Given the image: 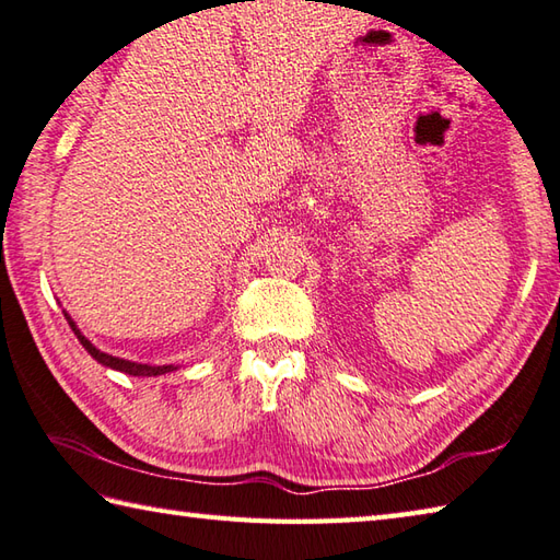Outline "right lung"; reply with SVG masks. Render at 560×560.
Listing matches in <instances>:
<instances>
[{
	"label": "right lung",
	"mask_w": 560,
	"mask_h": 560,
	"mask_svg": "<svg viewBox=\"0 0 560 560\" xmlns=\"http://www.w3.org/2000/svg\"><path fill=\"white\" fill-rule=\"evenodd\" d=\"M62 314H66L70 329L75 331L78 341L82 343L84 351H88V353L94 358V361L102 363L104 368H112V371H119V373H126V375H136V377H155V375H165V373L177 371V365H149V363L124 361V358H116V355L104 353V351H100V348L88 339V336H84V334L78 329V324L72 322V316H70L66 310H62Z\"/></svg>",
	"instance_id": "obj_1"
}]
</instances>
